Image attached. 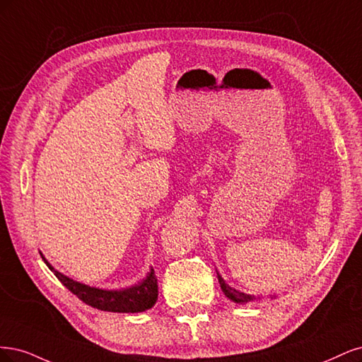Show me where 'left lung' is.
<instances>
[{"mask_svg":"<svg viewBox=\"0 0 362 362\" xmlns=\"http://www.w3.org/2000/svg\"><path fill=\"white\" fill-rule=\"evenodd\" d=\"M218 281H219V284H221V288H223V291H224V295H226L228 299H231L233 302H236V304H247V302H251V300H255V299H260V298H255L254 295L243 293V291H239V290H236V288L230 287V286L224 281L223 276H221L219 274H218Z\"/></svg>","mask_w":362,"mask_h":362,"instance_id":"8db88e82","label":"left lung"}]
</instances>
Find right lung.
<instances>
[{
	"mask_svg": "<svg viewBox=\"0 0 362 362\" xmlns=\"http://www.w3.org/2000/svg\"><path fill=\"white\" fill-rule=\"evenodd\" d=\"M43 262L46 266L54 272V275L60 279L63 286L76 295L81 300L86 302L87 305L98 308L102 311H111V313H141L153 307L158 300V278L155 271L150 269L147 276L141 283H138L132 287L122 288V290H105L90 287L83 283L74 281L58 271L48 263L40 252Z\"/></svg>",
	"mask_w": 362,
	"mask_h": 362,
	"instance_id": "right-lung-1",
	"label": "right lung"
}]
</instances>
